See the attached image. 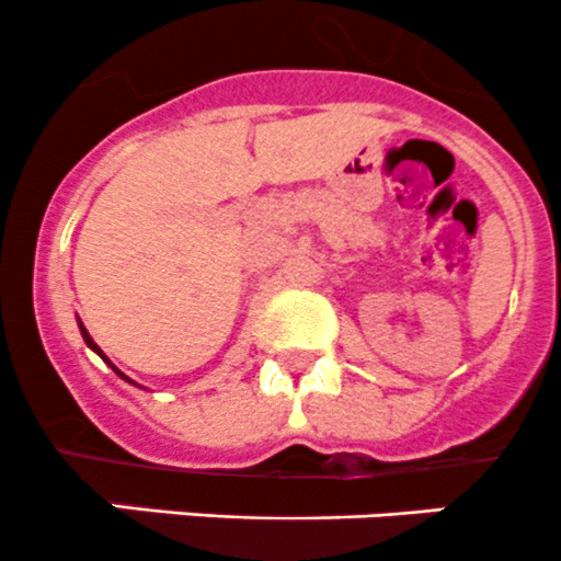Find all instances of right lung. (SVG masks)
<instances>
[{"label": "right lung", "instance_id": "1", "mask_svg": "<svg viewBox=\"0 0 561 561\" xmlns=\"http://www.w3.org/2000/svg\"><path fill=\"white\" fill-rule=\"evenodd\" d=\"M79 330H81V335H84V341H87V346H90L92 348V352H98L100 354V357H103L105 359V363H108V357H105V354L103 352H100V346H98V343H94L92 341V337H90V332H87V327L84 324H81V321H79ZM111 365V363H108ZM111 368H114V365H111ZM116 370V368H114ZM116 374H119V370H116ZM122 376V379H127V376L125 374H119ZM127 381H130V379H127Z\"/></svg>", "mask_w": 561, "mask_h": 561}]
</instances>
